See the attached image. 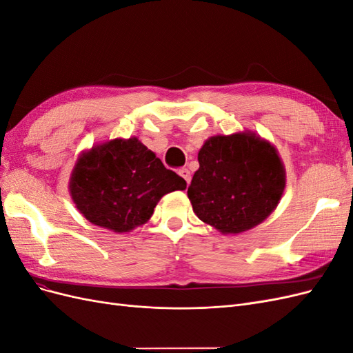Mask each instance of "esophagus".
I'll use <instances>...</instances> for the list:
<instances>
[{
	"label": "esophagus",
	"instance_id": "34e87169",
	"mask_svg": "<svg viewBox=\"0 0 353 353\" xmlns=\"http://www.w3.org/2000/svg\"><path fill=\"white\" fill-rule=\"evenodd\" d=\"M178 175H179V176H183V178L185 179V183H187V184H190V181H191V174H190V170H188L187 168L179 169V170H178Z\"/></svg>",
	"mask_w": 353,
	"mask_h": 353
}]
</instances>
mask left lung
<instances>
[{"label":"left lung","mask_w":353,"mask_h":353,"mask_svg":"<svg viewBox=\"0 0 353 353\" xmlns=\"http://www.w3.org/2000/svg\"><path fill=\"white\" fill-rule=\"evenodd\" d=\"M197 159L187 194L199 219L219 232L252 230L280 203L284 165L275 147L256 134L210 137Z\"/></svg>","instance_id":"obj_1"}]
</instances>
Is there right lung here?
I'll use <instances>...</instances> for the list:
<instances>
[{"label": "right lung", "instance_id": "1", "mask_svg": "<svg viewBox=\"0 0 353 353\" xmlns=\"http://www.w3.org/2000/svg\"><path fill=\"white\" fill-rule=\"evenodd\" d=\"M184 178L137 137L94 145L72 170L69 190L77 209L94 225L130 232L152 218L157 201L185 190Z\"/></svg>", "mask_w": 353, "mask_h": 353}]
</instances>
